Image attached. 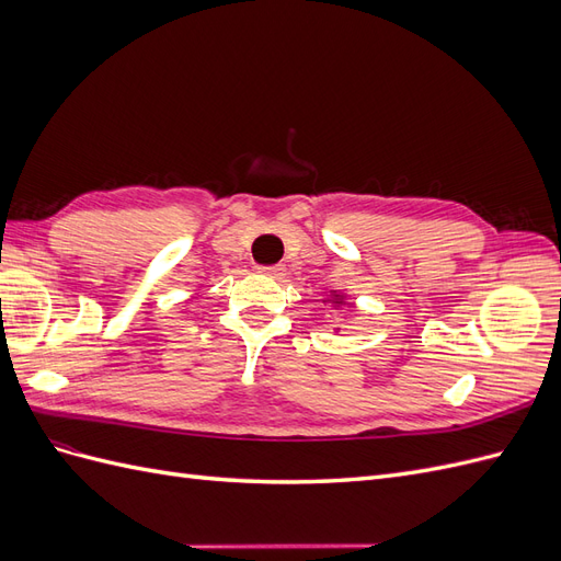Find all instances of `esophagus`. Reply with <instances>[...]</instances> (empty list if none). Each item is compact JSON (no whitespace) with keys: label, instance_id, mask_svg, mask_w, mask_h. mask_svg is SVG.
<instances>
[{"label":"esophagus","instance_id":"esophagus-1","mask_svg":"<svg viewBox=\"0 0 561 561\" xmlns=\"http://www.w3.org/2000/svg\"><path fill=\"white\" fill-rule=\"evenodd\" d=\"M262 274H264V276H268V278L278 280V278H283V276H285V266H280V264H274V266H262Z\"/></svg>","mask_w":561,"mask_h":561}]
</instances>
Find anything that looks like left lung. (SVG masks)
Wrapping results in <instances>:
<instances>
[{
  "instance_id": "obj_1",
  "label": "left lung",
  "mask_w": 561,
  "mask_h": 561,
  "mask_svg": "<svg viewBox=\"0 0 561 561\" xmlns=\"http://www.w3.org/2000/svg\"><path fill=\"white\" fill-rule=\"evenodd\" d=\"M325 301H332V304H344V295L332 293V295H330V299H325Z\"/></svg>"
}]
</instances>
